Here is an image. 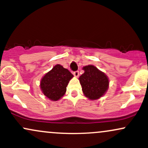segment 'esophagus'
Segmentation results:
<instances>
[{"label":"esophagus","mask_w":148,"mask_h":148,"mask_svg":"<svg viewBox=\"0 0 148 148\" xmlns=\"http://www.w3.org/2000/svg\"><path fill=\"white\" fill-rule=\"evenodd\" d=\"M73 74H74V76H75V77H79V71H76V72H74V73H73Z\"/></svg>","instance_id":"34e87169"}]
</instances>
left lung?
Segmentation results:
<instances>
[{"label": "left lung", "mask_w": 148, "mask_h": 148, "mask_svg": "<svg viewBox=\"0 0 148 148\" xmlns=\"http://www.w3.org/2000/svg\"><path fill=\"white\" fill-rule=\"evenodd\" d=\"M84 73L79 80L84 95L90 100L101 98L105 95L109 87V79L95 66L89 64L83 67Z\"/></svg>", "instance_id": "1"}]
</instances>
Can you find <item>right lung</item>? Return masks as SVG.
<instances>
[{"label":"right lung","mask_w":148,"mask_h":148,"mask_svg":"<svg viewBox=\"0 0 148 148\" xmlns=\"http://www.w3.org/2000/svg\"><path fill=\"white\" fill-rule=\"evenodd\" d=\"M73 77L68 69L58 64L42 78L40 89L46 97L53 101H58L65 94L67 85Z\"/></svg>","instance_id":"1"}]
</instances>
